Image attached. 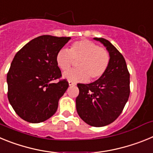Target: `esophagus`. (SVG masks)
I'll use <instances>...</instances> for the list:
<instances>
[{
  "label": "esophagus",
  "mask_w": 153,
  "mask_h": 153,
  "mask_svg": "<svg viewBox=\"0 0 153 153\" xmlns=\"http://www.w3.org/2000/svg\"><path fill=\"white\" fill-rule=\"evenodd\" d=\"M69 85H70V86H75L76 83H74V82H73V81H69Z\"/></svg>",
  "instance_id": "obj_1"
}]
</instances>
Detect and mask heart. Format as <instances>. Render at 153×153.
Returning a JSON list of instances; mask_svg holds the SVG:
<instances>
[{"mask_svg":"<svg viewBox=\"0 0 153 153\" xmlns=\"http://www.w3.org/2000/svg\"><path fill=\"white\" fill-rule=\"evenodd\" d=\"M59 68L67 72L76 63L77 69L64 74L70 81H95L106 73L110 63V54L105 47H99L89 40L74 42L66 49L60 50L56 56Z\"/></svg>","mask_w":153,"mask_h":153,"instance_id":"heart-1","label":"heart"}]
</instances>
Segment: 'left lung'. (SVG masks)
I'll use <instances>...</instances> for the list:
<instances>
[{"mask_svg":"<svg viewBox=\"0 0 153 153\" xmlns=\"http://www.w3.org/2000/svg\"><path fill=\"white\" fill-rule=\"evenodd\" d=\"M110 54V63L100 79L89 84L78 83L76 99L79 117L89 125L104 126L114 122L123 112L130 93L129 73L122 53L104 38H97Z\"/></svg>","mask_w":153,"mask_h":153,"instance_id":"left-lung-1","label":"left lung"}]
</instances>
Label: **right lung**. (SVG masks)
<instances>
[{
    "label": "right lung",
    "instance_id": "add662e5",
    "mask_svg": "<svg viewBox=\"0 0 153 153\" xmlns=\"http://www.w3.org/2000/svg\"><path fill=\"white\" fill-rule=\"evenodd\" d=\"M70 37L43 35L24 45L13 57L7 75L8 100L19 117L38 123L56 113L69 86L61 79L56 56ZM57 79V83L52 81Z\"/></svg>",
    "mask_w": 153,
    "mask_h": 153
}]
</instances>
